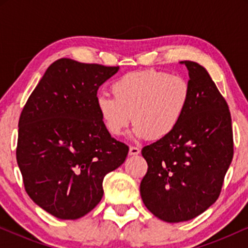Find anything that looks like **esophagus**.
Instances as JSON below:
<instances>
[{"label": "esophagus", "mask_w": 248, "mask_h": 248, "mask_svg": "<svg viewBox=\"0 0 248 248\" xmlns=\"http://www.w3.org/2000/svg\"><path fill=\"white\" fill-rule=\"evenodd\" d=\"M140 154V149L138 147H129V155L130 156H135Z\"/></svg>", "instance_id": "obj_1"}]
</instances>
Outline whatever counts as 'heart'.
<instances>
[{
	"mask_svg": "<svg viewBox=\"0 0 248 248\" xmlns=\"http://www.w3.org/2000/svg\"><path fill=\"white\" fill-rule=\"evenodd\" d=\"M114 98L99 95L96 110L110 135L119 136L135 124L136 139H166L178 127L190 101V86L184 78L156 70L129 72L113 82Z\"/></svg>",
	"mask_w": 248,
	"mask_h": 248,
	"instance_id": "heart-1",
	"label": "heart"
}]
</instances>
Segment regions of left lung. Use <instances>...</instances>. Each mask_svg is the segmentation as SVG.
Wrapping results in <instances>:
<instances>
[{
    "instance_id": "1",
    "label": "left lung",
    "mask_w": 248,
    "mask_h": 248,
    "mask_svg": "<svg viewBox=\"0 0 248 248\" xmlns=\"http://www.w3.org/2000/svg\"><path fill=\"white\" fill-rule=\"evenodd\" d=\"M189 71L190 101L178 127L166 139L143 147L148 171L141 198L167 223L196 218L217 201L233 157L229 106L207 71L179 62Z\"/></svg>"
}]
</instances>
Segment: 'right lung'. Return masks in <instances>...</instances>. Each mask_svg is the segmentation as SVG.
I'll return each instance as SVG.
<instances>
[{"mask_svg": "<svg viewBox=\"0 0 248 248\" xmlns=\"http://www.w3.org/2000/svg\"><path fill=\"white\" fill-rule=\"evenodd\" d=\"M119 71L62 58L47 67L18 121L17 164L25 191L59 219L84 217L104 195L102 181L128 147L102 124L99 87Z\"/></svg>", "mask_w": 248, "mask_h": 248, "instance_id": "right-lung-1", "label": "right lung"}]
</instances>
